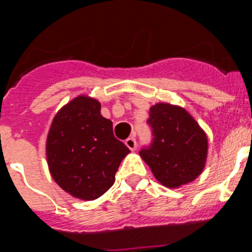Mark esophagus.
<instances>
[{
  "instance_id": "obj_1",
  "label": "esophagus",
  "mask_w": 252,
  "mask_h": 252,
  "mask_svg": "<svg viewBox=\"0 0 252 252\" xmlns=\"http://www.w3.org/2000/svg\"><path fill=\"white\" fill-rule=\"evenodd\" d=\"M125 144H126V146H127L131 151L136 150L137 144H136V140H135V137H128V139L125 141Z\"/></svg>"
}]
</instances>
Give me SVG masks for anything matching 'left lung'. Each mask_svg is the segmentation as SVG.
I'll use <instances>...</instances> for the list:
<instances>
[{"instance_id": "1", "label": "left lung", "mask_w": 252, "mask_h": 252, "mask_svg": "<svg viewBox=\"0 0 252 252\" xmlns=\"http://www.w3.org/2000/svg\"><path fill=\"white\" fill-rule=\"evenodd\" d=\"M148 124L153 142L140 151L155 179L168 188H179L202 174L208 139L203 128L183 107L157 103L150 107Z\"/></svg>"}]
</instances>
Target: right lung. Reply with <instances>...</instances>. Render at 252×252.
<instances>
[{"label":"right lung","mask_w":252,"mask_h":252,"mask_svg":"<svg viewBox=\"0 0 252 252\" xmlns=\"http://www.w3.org/2000/svg\"><path fill=\"white\" fill-rule=\"evenodd\" d=\"M45 151L55 183L82 201H93L104 194L130 153L113 136L112 121L101 115V103L83 94L58 111L48 132Z\"/></svg>","instance_id":"1"}]
</instances>
